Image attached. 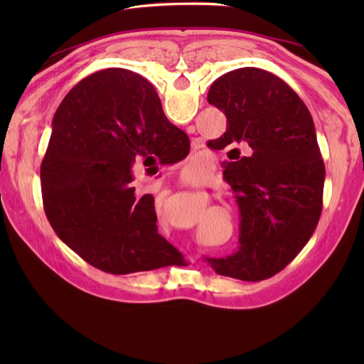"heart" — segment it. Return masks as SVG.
Returning <instances> with one entry per match:
<instances>
[{
	"mask_svg": "<svg viewBox=\"0 0 364 364\" xmlns=\"http://www.w3.org/2000/svg\"><path fill=\"white\" fill-rule=\"evenodd\" d=\"M208 176H209V167L197 158L186 161V164L182 168V178L190 183H202L208 179ZM158 217L161 218L159 209H158Z\"/></svg>",
	"mask_w": 364,
	"mask_h": 364,
	"instance_id": "b5f03b06",
	"label": "heart"
}]
</instances>
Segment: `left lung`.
I'll use <instances>...</instances> for the list:
<instances>
[{
  "label": "left lung",
  "instance_id": "obj_1",
  "mask_svg": "<svg viewBox=\"0 0 364 364\" xmlns=\"http://www.w3.org/2000/svg\"><path fill=\"white\" fill-rule=\"evenodd\" d=\"M208 103L228 119L214 147L240 144L252 153L223 173L240 208L238 250L203 259L223 277L267 279L294 259L321 218L325 165L311 114L279 77L252 67L218 77Z\"/></svg>",
  "mask_w": 364,
  "mask_h": 364
}]
</instances>
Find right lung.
<instances>
[{
    "label": "right lung",
    "instance_id": "right-lung-1",
    "mask_svg": "<svg viewBox=\"0 0 364 364\" xmlns=\"http://www.w3.org/2000/svg\"><path fill=\"white\" fill-rule=\"evenodd\" d=\"M190 139L165 117L153 85L123 68L85 77L63 98L41 165L43 209L54 232L112 274L185 266L158 234L155 199L136 196L132 167L176 159Z\"/></svg>",
    "mask_w": 364,
    "mask_h": 364
}]
</instances>
